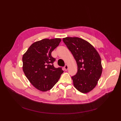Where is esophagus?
I'll list each match as a JSON object with an SVG mask.
<instances>
[{"instance_id":"esophagus-1","label":"esophagus","mask_w":121,"mask_h":121,"mask_svg":"<svg viewBox=\"0 0 121 121\" xmlns=\"http://www.w3.org/2000/svg\"><path fill=\"white\" fill-rule=\"evenodd\" d=\"M68 69V65H65V66L64 67V69L65 71H67Z\"/></svg>"}]
</instances>
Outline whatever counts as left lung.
<instances>
[{
    "label": "left lung",
    "mask_w": 121,
    "mask_h": 121,
    "mask_svg": "<svg viewBox=\"0 0 121 121\" xmlns=\"http://www.w3.org/2000/svg\"><path fill=\"white\" fill-rule=\"evenodd\" d=\"M63 40L78 65L77 73L72 77L73 84L80 92H90L96 86L102 72L99 54L90 43L82 38L67 37Z\"/></svg>",
    "instance_id": "left-lung-1"
}]
</instances>
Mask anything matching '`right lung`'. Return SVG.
Listing matches in <instances>:
<instances>
[{
  "mask_svg": "<svg viewBox=\"0 0 121 121\" xmlns=\"http://www.w3.org/2000/svg\"><path fill=\"white\" fill-rule=\"evenodd\" d=\"M60 38L44 39L33 43L23 56V70L30 82L41 91L50 90L64 71L53 66L52 51L59 45Z\"/></svg>",
  "mask_w": 121,
  "mask_h": 121,
  "instance_id": "add662e5",
  "label": "right lung"
}]
</instances>
